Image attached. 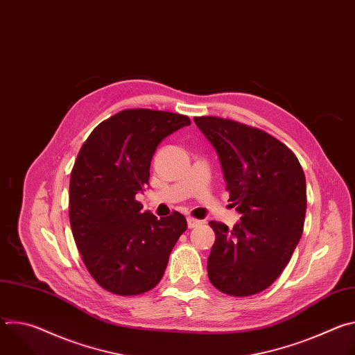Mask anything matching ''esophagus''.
I'll return each mask as SVG.
<instances>
[{
    "mask_svg": "<svg viewBox=\"0 0 355 355\" xmlns=\"http://www.w3.org/2000/svg\"><path fill=\"white\" fill-rule=\"evenodd\" d=\"M200 223H202L200 220H196V219H193V218H188V219H187V225H188L189 229H193V227L199 226Z\"/></svg>",
    "mask_w": 355,
    "mask_h": 355,
    "instance_id": "obj_1",
    "label": "esophagus"
}]
</instances>
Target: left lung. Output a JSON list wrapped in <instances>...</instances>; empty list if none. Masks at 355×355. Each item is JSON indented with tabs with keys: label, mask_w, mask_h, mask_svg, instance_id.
Masks as SVG:
<instances>
[{
	"label": "left lung",
	"mask_w": 355,
	"mask_h": 355,
	"mask_svg": "<svg viewBox=\"0 0 355 355\" xmlns=\"http://www.w3.org/2000/svg\"><path fill=\"white\" fill-rule=\"evenodd\" d=\"M193 122L216 150L232 207L240 222H209L215 243L208 257L214 286L233 296L267 289L284 271L302 237L306 180L292 151L268 133L230 119Z\"/></svg>",
	"instance_id": "1"
}]
</instances>
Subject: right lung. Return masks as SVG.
<instances>
[{"mask_svg":"<svg viewBox=\"0 0 355 355\" xmlns=\"http://www.w3.org/2000/svg\"><path fill=\"white\" fill-rule=\"evenodd\" d=\"M188 125L180 114L125 110L101 122L80 150L70 177V226L87 270L112 293L155 288L187 230L178 212L160 219L141 212L136 195L148 185L157 146Z\"/></svg>","mask_w":355,"mask_h":355,"instance_id":"right-lung-1","label":"right lung"}]
</instances>
